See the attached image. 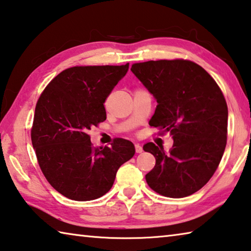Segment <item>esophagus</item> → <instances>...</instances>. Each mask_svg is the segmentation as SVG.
<instances>
[{
  "label": "esophagus",
  "instance_id": "obj_1",
  "mask_svg": "<svg viewBox=\"0 0 251 251\" xmlns=\"http://www.w3.org/2000/svg\"><path fill=\"white\" fill-rule=\"evenodd\" d=\"M135 150H136V152H137V154H139V152H142L143 151V147L139 145V144H136L135 145Z\"/></svg>",
  "mask_w": 251,
  "mask_h": 251
}]
</instances>
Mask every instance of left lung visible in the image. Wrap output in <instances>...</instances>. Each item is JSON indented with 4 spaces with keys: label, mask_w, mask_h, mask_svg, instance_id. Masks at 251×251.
<instances>
[{
    "label": "left lung",
    "mask_w": 251,
    "mask_h": 251,
    "mask_svg": "<svg viewBox=\"0 0 251 251\" xmlns=\"http://www.w3.org/2000/svg\"><path fill=\"white\" fill-rule=\"evenodd\" d=\"M130 71L157 101L150 125L174 141L168 152L144 145L156 159L148 186L171 198L193 195L214 175L226 147L228 108L222 91L201 66L184 59L137 63Z\"/></svg>",
    "instance_id": "left-lung-1"
}]
</instances>
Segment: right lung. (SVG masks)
I'll list each match as a JSON object with an SVG mask.
<instances>
[{
  "mask_svg": "<svg viewBox=\"0 0 251 251\" xmlns=\"http://www.w3.org/2000/svg\"><path fill=\"white\" fill-rule=\"evenodd\" d=\"M128 67V63L71 67L50 80L37 100L33 148L50 186L72 201L103 196L112 188L118 168L135 154L134 144L127 139L93 147L87 134L106 120L105 100Z\"/></svg>",
  "mask_w": 251,
  "mask_h": 251,
  "instance_id": "1",
  "label": "right lung"
}]
</instances>
